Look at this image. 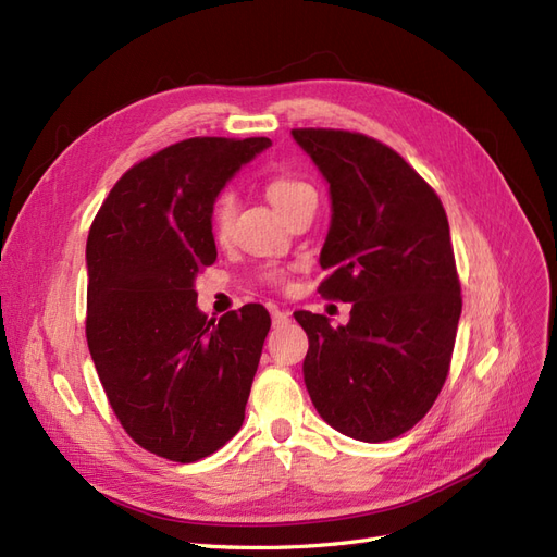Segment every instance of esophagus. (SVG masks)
Returning a JSON list of instances; mask_svg holds the SVG:
<instances>
[{
    "label": "esophagus",
    "instance_id": "esophagus-1",
    "mask_svg": "<svg viewBox=\"0 0 557 557\" xmlns=\"http://www.w3.org/2000/svg\"><path fill=\"white\" fill-rule=\"evenodd\" d=\"M272 323H274V327H281V325H285L288 323V313L285 311H281V309H272Z\"/></svg>",
    "mask_w": 557,
    "mask_h": 557
}]
</instances>
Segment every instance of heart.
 I'll return each mask as SVG.
<instances>
[{
    "instance_id": "b5f03b06",
    "label": "heart",
    "mask_w": 557,
    "mask_h": 557,
    "mask_svg": "<svg viewBox=\"0 0 557 557\" xmlns=\"http://www.w3.org/2000/svg\"><path fill=\"white\" fill-rule=\"evenodd\" d=\"M264 193H267V199L272 201L274 209L281 215H288L299 205V201L315 197V188L309 181L290 176V174H278V176L269 178L264 183ZM234 215H237V195H234L230 188L221 190L215 195L213 205H211V213H209V223H211V232L215 239L227 237L232 230V223H234ZM264 278L272 285H283L285 272L283 269H269Z\"/></svg>"
}]
</instances>
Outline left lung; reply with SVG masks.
<instances>
[{"label":"left lung","mask_w":557,"mask_h":557,"mask_svg":"<svg viewBox=\"0 0 557 557\" xmlns=\"http://www.w3.org/2000/svg\"><path fill=\"white\" fill-rule=\"evenodd\" d=\"M295 141L330 183L320 252L325 299L350 301L348 325L297 311L309 336L305 383L327 425L379 444L411 430L446 383L462 311L440 195L391 146L346 129L301 127Z\"/></svg>","instance_id":"obj_1"}]
</instances>
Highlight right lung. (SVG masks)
Returning a JSON list of instances; mask_svg holds the SVG:
<instances>
[{"mask_svg": "<svg viewBox=\"0 0 557 557\" xmlns=\"http://www.w3.org/2000/svg\"><path fill=\"white\" fill-rule=\"evenodd\" d=\"M269 146L267 137L166 146L117 178L90 225V356L115 418L160 458H207L244 423L272 318L246 305L209 320L195 278L218 256L215 195Z\"/></svg>", "mask_w": 557, "mask_h": 557, "instance_id": "right-lung-1", "label": "right lung"}]
</instances>
